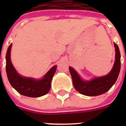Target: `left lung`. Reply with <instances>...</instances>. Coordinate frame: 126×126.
I'll list each match as a JSON object with an SVG mask.
<instances>
[{"mask_svg":"<svg viewBox=\"0 0 126 126\" xmlns=\"http://www.w3.org/2000/svg\"><path fill=\"white\" fill-rule=\"evenodd\" d=\"M113 44L115 50V62L110 72L107 75L87 81L83 79L72 67H69L74 88L81 94L90 96L100 95L108 92L115 83L121 70V53L117 45L115 43Z\"/></svg>","mask_w":126,"mask_h":126,"instance_id":"obj_1","label":"left lung"}]
</instances>
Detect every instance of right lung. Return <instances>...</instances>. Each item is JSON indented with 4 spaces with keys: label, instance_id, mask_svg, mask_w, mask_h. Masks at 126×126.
I'll return each mask as SVG.
<instances>
[{
    "label": "right lung",
    "instance_id": "obj_1",
    "mask_svg": "<svg viewBox=\"0 0 126 126\" xmlns=\"http://www.w3.org/2000/svg\"><path fill=\"white\" fill-rule=\"evenodd\" d=\"M12 43L7 48L6 59V73L11 86L19 93L29 97H40L48 93L50 90L51 81L55 74L57 65L48 71L42 79H35L20 75L13 66L11 60Z\"/></svg>",
    "mask_w": 126,
    "mask_h": 126
}]
</instances>
